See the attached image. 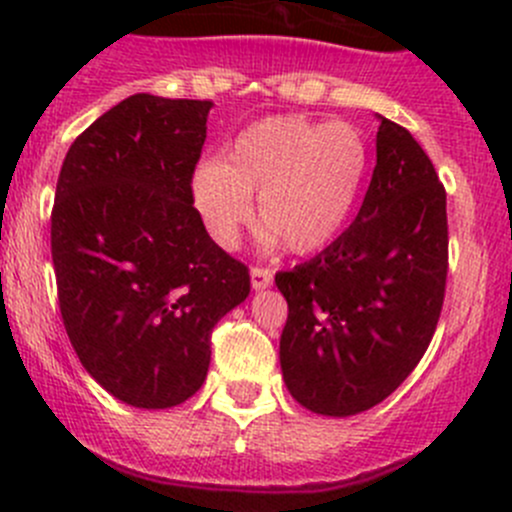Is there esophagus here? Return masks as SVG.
I'll list each match as a JSON object with an SVG mask.
<instances>
[{
	"label": "esophagus",
	"instance_id": "1",
	"mask_svg": "<svg viewBox=\"0 0 512 512\" xmlns=\"http://www.w3.org/2000/svg\"><path fill=\"white\" fill-rule=\"evenodd\" d=\"M271 283H273L271 268H261V266L251 268V286H254L256 291H263V288H268Z\"/></svg>",
	"mask_w": 512,
	"mask_h": 512
}]
</instances>
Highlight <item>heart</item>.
Wrapping results in <instances>:
<instances>
[{"label":"heart","instance_id":"1","mask_svg":"<svg viewBox=\"0 0 512 512\" xmlns=\"http://www.w3.org/2000/svg\"><path fill=\"white\" fill-rule=\"evenodd\" d=\"M371 149L358 126L271 116L241 131L226 161H204L191 191L214 241L234 249L258 216L293 254L331 244L366 184Z\"/></svg>","mask_w":512,"mask_h":512}]
</instances>
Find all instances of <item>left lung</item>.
Wrapping results in <instances>:
<instances>
[{"label":"left lung","instance_id":"obj_1","mask_svg":"<svg viewBox=\"0 0 512 512\" xmlns=\"http://www.w3.org/2000/svg\"><path fill=\"white\" fill-rule=\"evenodd\" d=\"M376 169L356 221L293 271L281 371L288 393L321 416L386 401L426 353L448 276L445 189L411 131L378 116Z\"/></svg>","mask_w":512,"mask_h":512}]
</instances>
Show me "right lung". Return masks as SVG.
<instances>
[{"instance_id": "1", "label": "right lung", "mask_w": 512, "mask_h": 512, "mask_svg": "<svg viewBox=\"0 0 512 512\" xmlns=\"http://www.w3.org/2000/svg\"><path fill=\"white\" fill-rule=\"evenodd\" d=\"M211 106L129 96L74 139L59 171L52 261L64 328L89 376L134 408L194 396L211 331L251 291L249 268L194 209Z\"/></svg>"}]
</instances>
